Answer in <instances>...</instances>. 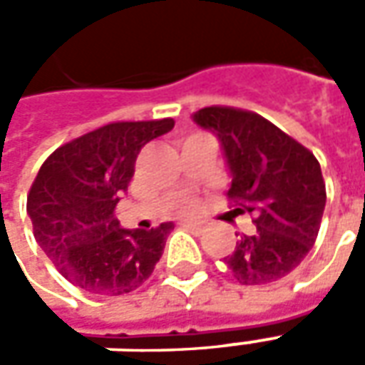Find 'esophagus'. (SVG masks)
<instances>
[{"label":"esophagus","mask_w":365,"mask_h":365,"mask_svg":"<svg viewBox=\"0 0 365 365\" xmlns=\"http://www.w3.org/2000/svg\"><path fill=\"white\" fill-rule=\"evenodd\" d=\"M182 227H185V229L191 230V232H195V235H201V232H203V229H205L203 225H199V222H190V221L182 222Z\"/></svg>","instance_id":"obj_1"}]
</instances>
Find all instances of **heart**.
<instances>
[{
	"label": "heart",
	"mask_w": 365,
	"mask_h": 365,
	"mask_svg": "<svg viewBox=\"0 0 365 365\" xmlns=\"http://www.w3.org/2000/svg\"><path fill=\"white\" fill-rule=\"evenodd\" d=\"M195 207H197V201L195 199H182L178 207H175V213H182V215H187V213H193L195 211Z\"/></svg>",
	"instance_id": "heart-1"
}]
</instances>
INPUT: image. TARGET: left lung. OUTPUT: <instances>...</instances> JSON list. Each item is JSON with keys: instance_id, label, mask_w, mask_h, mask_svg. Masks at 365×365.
<instances>
[{"instance_id": "left-lung-1", "label": "left lung", "mask_w": 365, "mask_h": 365, "mask_svg": "<svg viewBox=\"0 0 365 365\" xmlns=\"http://www.w3.org/2000/svg\"><path fill=\"white\" fill-rule=\"evenodd\" d=\"M193 119L221 140L232 175L229 205L256 225L225 264L242 285L282 279L305 260L321 229L327 187L319 160L254 111L211 105Z\"/></svg>"}]
</instances>
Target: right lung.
Wrapping results in <instances>:
<instances>
[{"label":"right lung","mask_w":365,"mask_h":365,"mask_svg":"<svg viewBox=\"0 0 365 365\" xmlns=\"http://www.w3.org/2000/svg\"><path fill=\"white\" fill-rule=\"evenodd\" d=\"M174 119L117 120L52 152L27 195L38 246L68 282L97 295H125L154 272L172 222L120 229L115 209L135 175L144 144Z\"/></svg>","instance_id":"obj_1"}]
</instances>
